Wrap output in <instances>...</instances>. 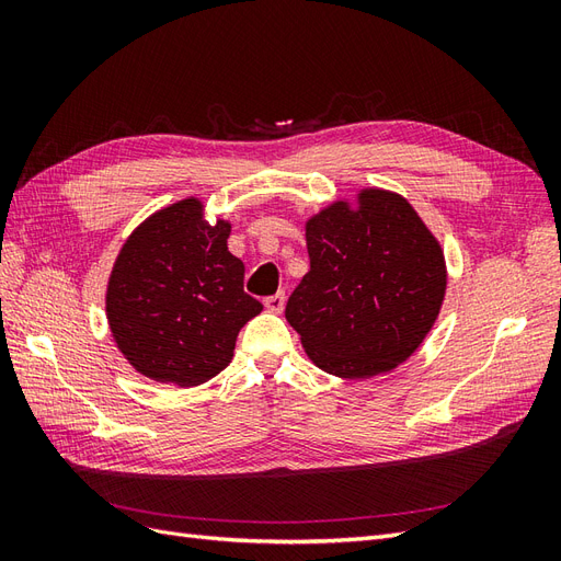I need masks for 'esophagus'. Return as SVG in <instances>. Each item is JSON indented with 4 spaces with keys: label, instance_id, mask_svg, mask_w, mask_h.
<instances>
[{
    "label": "esophagus",
    "instance_id": "1",
    "mask_svg": "<svg viewBox=\"0 0 561 561\" xmlns=\"http://www.w3.org/2000/svg\"><path fill=\"white\" fill-rule=\"evenodd\" d=\"M264 307H266V311H271V313H283V309H285V295H283V293H276V295L266 297V299H264Z\"/></svg>",
    "mask_w": 561,
    "mask_h": 561
}]
</instances>
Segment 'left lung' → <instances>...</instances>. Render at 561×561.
I'll return each instance as SVG.
<instances>
[{"label":"left lung","mask_w":561,"mask_h":561,"mask_svg":"<svg viewBox=\"0 0 561 561\" xmlns=\"http://www.w3.org/2000/svg\"><path fill=\"white\" fill-rule=\"evenodd\" d=\"M311 268L285 318L328 375L371 379L423 344L443 309L447 264L431 229L400 194L363 190L307 222Z\"/></svg>","instance_id":"left-lung-1"}]
</instances>
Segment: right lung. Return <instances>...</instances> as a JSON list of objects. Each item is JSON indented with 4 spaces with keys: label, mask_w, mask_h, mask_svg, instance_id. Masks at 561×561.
Returning <instances> with one entry per match:
<instances>
[{
    "label": "right lung",
    "mask_w": 561,
    "mask_h": 561,
    "mask_svg": "<svg viewBox=\"0 0 561 561\" xmlns=\"http://www.w3.org/2000/svg\"><path fill=\"white\" fill-rule=\"evenodd\" d=\"M231 225L203 217L194 196L149 215L112 266L107 320L118 351L161 383L192 388L231 358L262 304L243 290L245 266L227 248Z\"/></svg>",
    "instance_id": "add662e5"
}]
</instances>
